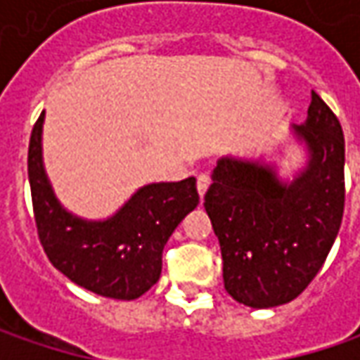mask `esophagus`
<instances>
[{"mask_svg": "<svg viewBox=\"0 0 360 360\" xmlns=\"http://www.w3.org/2000/svg\"><path fill=\"white\" fill-rule=\"evenodd\" d=\"M208 186H210V176L200 174V176H198V180H196V188H198V194H200V198H204V194H206Z\"/></svg>", "mask_w": 360, "mask_h": 360, "instance_id": "34e87169", "label": "esophagus"}]
</instances>
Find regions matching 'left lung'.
I'll return each mask as SVG.
<instances>
[{"mask_svg": "<svg viewBox=\"0 0 360 360\" xmlns=\"http://www.w3.org/2000/svg\"><path fill=\"white\" fill-rule=\"evenodd\" d=\"M309 162L292 182L255 160L220 158L204 196L222 252L224 288L236 302H290L325 264L345 210V136L339 118L311 94L309 116L292 126Z\"/></svg>", "mask_w": 360, "mask_h": 360, "instance_id": "8db88e82", "label": "left lung"}]
</instances>
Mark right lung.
Wrapping results in <instances>:
<instances>
[{"label":"right lung","mask_w":360,"mask_h":360,"mask_svg":"<svg viewBox=\"0 0 360 360\" xmlns=\"http://www.w3.org/2000/svg\"><path fill=\"white\" fill-rule=\"evenodd\" d=\"M44 112L35 122L27 176L35 226L49 262L100 297L134 300L158 283L162 250L182 218L198 206L196 178L140 188L108 220H84L58 202L41 160Z\"/></svg>","instance_id":"add662e5"}]
</instances>
